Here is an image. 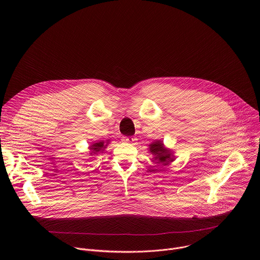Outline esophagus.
Masks as SVG:
<instances>
[{"label":"esophagus","mask_w":260,"mask_h":260,"mask_svg":"<svg viewBox=\"0 0 260 260\" xmlns=\"http://www.w3.org/2000/svg\"><path fill=\"white\" fill-rule=\"evenodd\" d=\"M122 141L125 142V143H134V142L137 141V139L134 138V137H123Z\"/></svg>","instance_id":"obj_1"}]
</instances>
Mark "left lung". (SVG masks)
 I'll list each match as a JSON object with an SVG mask.
<instances>
[{"label":"left lung","mask_w":260,"mask_h":260,"mask_svg":"<svg viewBox=\"0 0 260 260\" xmlns=\"http://www.w3.org/2000/svg\"><path fill=\"white\" fill-rule=\"evenodd\" d=\"M150 152L154 154L155 160L158 161V164L168 165L170 161H173V158H171V153L169 150H167L164 147V144L158 142H155L150 145Z\"/></svg>","instance_id":"8db88e82"}]
</instances>
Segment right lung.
<instances>
[{"mask_svg":"<svg viewBox=\"0 0 260 260\" xmlns=\"http://www.w3.org/2000/svg\"><path fill=\"white\" fill-rule=\"evenodd\" d=\"M107 145L104 144V142H99V143H94L90 146V150H91V153L90 154H96L98 152L100 151H103L104 148H106Z\"/></svg>","mask_w":260,"mask_h":260,"instance_id":"obj_1","label":"right lung"}]
</instances>
